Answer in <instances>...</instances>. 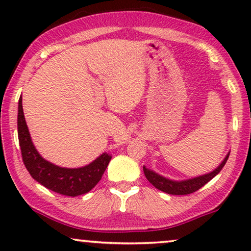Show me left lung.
<instances>
[{
  "label": "left lung",
  "mask_w": 251,
  "mask_h": 251,
  "mask_svg": "<svg viewBox=\"0 0 251 251\" xmlns=\"http://www.w3.org/2000/svg\"><path fill=\"white\" fill-rule=\"evenodd\" d=\"M228 155L229 153L225 156L224 161H223V162L219 164L214 171H211V173L209 174L202 175V176L192 178V179H187V180L176 181V180L168 179V178L160 176L159 174L154 173L153 170L147 169L146 167H143V170L147 178V180H149L154 187H156L157 190L166 192V193L173 194V195H186L200 190V188L202 186H204L208 181H210L216 175H218L219 171H221L223 169V167L225 166L226 161L228 159Z\"/></svg>",
  "instance_id": "1"
}]
</instances>
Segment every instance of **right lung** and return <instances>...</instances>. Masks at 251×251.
<instances>
[{
	"mask_svg": "<svg viewBox=\"0 0 251 251\" xmlns=\"http://www.w3.org/2000/svg\"><path fill=\"white\" fill-rule=\"evenodd\" d=\"M18 138L26 169L44 187L67 197H76L91 191L101 179L112 156L102 153L94 162L82 168H61L44 160L33 145L23 111V98L18 104Z\"/></svg>",
	"mask_w": 251,
	"mask_h": 251,
	"instance_id": "obj_1",
	"label": "right lung"
}]
</instances>
